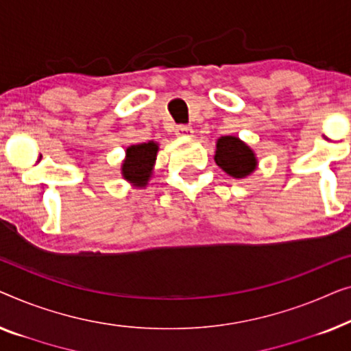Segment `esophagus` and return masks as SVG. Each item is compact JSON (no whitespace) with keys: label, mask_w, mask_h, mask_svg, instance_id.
<instances>
[{"label":"esophagus","mask_w":351,"mask_h":351,"mask_svg":"<svg viewBox=\"0 0 351 351\" xmlns=\"http://www.w3.org/2000/svg\"><path fill=\"white\" fill-rule=\"evenodd\" d=\"M175 132H176L178 136H192V133H194V130H192L191 125H184V124L176 125Z\"/></svg>","instance_id":"34e87169"}]
</instances>
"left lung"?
Masks as SVG:
<instances>
[{
    "label": "left lung",
    "instance_id": "obj_1",
    "mask_svg": "<svg viewBox=\"0 0 351 351\" xmlns=\"http://www.w3.org/2000/svg\"><path fill=\"white\" fill-rule=\"evenodd\" d=\"M216 164L234 178H243L256 169L253 151L237 136H221L216 143Z\"/></svg>",
    "mask_w": 351,
    "mask_h": 351
}]
</instances>
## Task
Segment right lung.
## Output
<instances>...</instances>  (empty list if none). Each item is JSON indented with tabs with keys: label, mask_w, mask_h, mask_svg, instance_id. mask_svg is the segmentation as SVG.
I'll list each match as a JSON object with an SVG mask.
<instances>
[{
	"label": "right lung",
	"mask_w": 351,
	"mask_h": 351,
	"mask_svg": "<svg viewBox=\"0 0 351 351\" xmlns=\"http://www.w3.org/2000/svg\"><path fill=\"white\" fill-rule=\"evenodd\" d=\"M157 145L154 141L141 143L127 147V157L122 164V175L127 181L135 182L136 186H146L154 165Z\"/></svg>",
	"instance_id": "add662e5"
}]
</instances>
